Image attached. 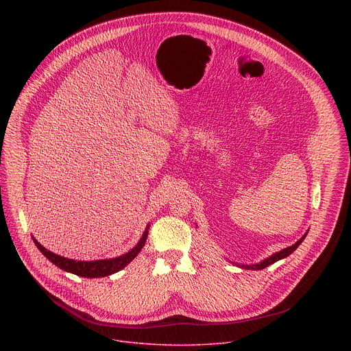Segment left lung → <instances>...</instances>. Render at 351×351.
<instances>
[{
	"label": "left lung",
	"instance_id": "8db88e82",
	"mask_svg": "<svg viewBox=\"0 0 351 351\" xmlns=\"http://www.w3.org/2000/svg\"><path fill=\"white\" fill-rule=\"evenodd\" d=\"M308 233V232H307ZM307 233L300 239L298 241H295L293 245H290V247H286V248H283V250H280V252H278V253H275V254H272L271 257H268V258H265L264 261H261V263H258V264H253V265H240L239 264V267L240 268H244V269H256V271H258V269H264V268H267L268 265H271V264H274V263H276V261H279V260H282V258H286L287 256H290L294 250L302 244V241L306 239V236H307Z\"/></svg>",
	"mask_w": 351,
	"mask_h": 351
}]
</instances>
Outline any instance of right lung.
<instances>
[{
	"instance_id": "right-lung-1",
	"label": "right lung",
	"mask_w": 351,
	"mask_h": 351,
	"mask_svg": "<svg viewBox=\"0 0 351 351\" xmlns=\"http://www.w3.org/2000/svg\"><path fill=\"white\" fill-rule=\"evenodd\" d=\"M147 236H148V226L145 228L138 243L130 250V252H128L126 254L119 256L117 258L97 260V261H75L71 258H65V257H61L58 254H54L49 252V250L43 247L34 237H33V241L40 252L44 254V257L48 258L53 264H56L58 268H61L66 272L75 274L77 276H82V278H103V276H110V275L123 269L130 261H133L136 258V256L141 252Z\"/></svg>"
}]
</instances>
